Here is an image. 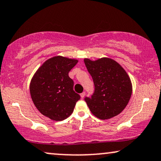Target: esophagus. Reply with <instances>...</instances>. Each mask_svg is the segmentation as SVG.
Returning <instances> with one entry per match:
<instances>
[{
	"label": "esophagus",
	"mask_w": 161,
	"mask_h": 161,
	"mask_svg": "<svg viewBox=\"0 0 161 161\" xmlns=\"http://www.w3.org/2000/svg\"><path fill=\"white\" fill-rule=\"evenodd\" d=\"M85 96H86V92H83V93H81V94H80V97H81V98H83V97H84Z\"/></svg>",
	"instance_id": "obj_1"
}]
</instances>
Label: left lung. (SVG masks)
<instances>
[{
	"label": "left lung",
	"instance_id": "1",
	"mask_svg": "<svg viewBox=\"0 0 161 161\" xmlns=\"http://www.w3.org/2000/svg\"><path fill=\"white\" fill-rule=\"evenodd\" d=\"M84 63L94 84L93 94L85 98L90 111L100 119L117 116L127 106L132 94L128 75L111 58H85Z\"/></svg>",
	"mask_w": 161,
	"mask_h": 161
}]
</instances>
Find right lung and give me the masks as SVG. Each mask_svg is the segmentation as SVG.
<instances>
[{"mask_svg":"<svg viewBox=\"0 0 161 161\" xmlns=\"http://www.w3.org/2000/svg\"><path fill=\"white\" fill-rule=\"evenodd\" d=\"M76 59L54 56L37 69L30 83L33 103L44 116L54 121L65 119L73 112L80 96L73 90L69 72L78 63Z\"/></svg>","mask_w":161,"mask_h":161,"instance_id":"right-lung-1","label":"right lung"}]
</instances>
